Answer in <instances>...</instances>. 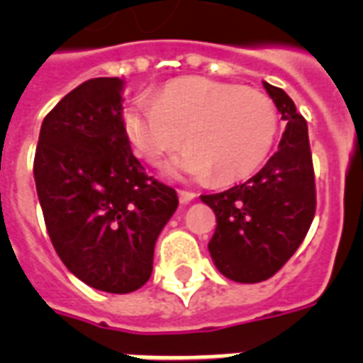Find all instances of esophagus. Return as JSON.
Listing matches in <instances>:
<instances>
[{
	"label": "esophagus",
	"mask_w": 363,
	"mask_h": 363,
	"mask_svg": "<svg viewBox=\"0 0 363 363\" xmlns=\"http://www.w3.org/2000/svg\"><path fill=\"white\" fill-rule=\"evenodd\" d=\"M194 198H196V194L186 192V190H179V201H181L182 205H188Z\"/></svg>",
	"instance_id": "obj_1"
}]
</instances>
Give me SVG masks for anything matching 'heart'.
Returning a JSON list of instances; mask_svg holds the SVG:
<instances>
[{
    "label": "heart",
    "mask_w": 363,
    "mask_h": 363,
    "mask_svg": "<svg viewBox=\"0 0 363 363\" xmlns=\"http://www.w3.org/2000/svg\"><path fill=\"white\" fill-rule=\"evenodd\" d=\"M133 152L160 164L182 145L173 175L226 182L245 179L264 164L279 133L275 104L265 94L209 79H179L154 99L137 98L124 113Z\"/></svg>",
    "instance_id": "b5f03b06"
}]
</instances>
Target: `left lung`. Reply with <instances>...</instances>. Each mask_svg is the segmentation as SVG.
Masks as SVG:
<instances>
[{
	"label": "left lung",
	"instance_id": "obj_1",
	"mask_svg": "<svg viewBox=\"0 0 363 363\" xmlns=\"http://www.w3.org/2000/svg\"><path fill=\"white\" fill-rule=\"evenodd\" d=\"M286 130L267 164L247 182L201 196L216 215L209 241L216 269L230 281L262 282L292 258L315 218L316 192L307 122L284 90L264 82Z\"/></svg>",
	"mask_w": 363,
	"mask_h": 363
}]
</instances>
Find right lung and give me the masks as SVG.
Segmentation results:
<instances>
[{"mask_svg": "<svg viewBox=\"0 0 363 363\" xmlns=\"http://www.w3.org/2000/svg\"><path fill=\"white\" fill-rule=\"evenodd\" d=\"M122 92L118 77L71 90L45 116L33 162L54 250L77 279L111 294L150 279L156 239L179 207L131 152Z\"/></svg>", "mask_w": 363, "mask_h": 363, "instance_id": "add662e5", "label": "right lung"}]
</instances>
